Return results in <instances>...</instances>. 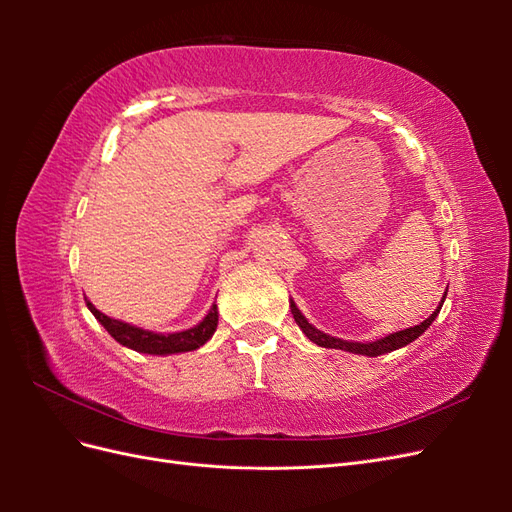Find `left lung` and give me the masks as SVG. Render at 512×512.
<instances>
[{"label": "left lung", "mask_w": 512, "mask_h": 512, "mask_svg": "<svg viewBox=\"0 0 512 512\" xmlns=\"http://www.w3.org/2000/svg\"><path fill=\"white\" fill-rule=\"evenodd\" d=\"M444 299H446V292H444V297H442V301H440L436 312H433L429 318H425L421 324H416V327H410V329H404V331H397V333H389V335H384V337H380V339H374V342H352V339L348 342V339L331 337V335H327V333L318 331V329L314 327V324L307 322V318L301 314V309L297 307V303H294V301H290V312H292V316H294V322L299 324L301 331L305 333V337L309 339V342H314V344L320 346V348H337V350H346V352H352V354L380 356V354H386V352H393V350L404 348V346L412 344L416 337H421V335L431 327V322L436 320V316L440 314Z\"/></svg>", "instance_id": "left-lung-1"}]
</instances>
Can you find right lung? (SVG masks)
Returning <instances> with one entry per match:
<instances>
[{"instance_id":"right-lung-1","label":"right lung","mask_w":512,"mask_h":512,"mask_svg":"<svg viewBox=\"0 0 512 512\" xmlns=\"http://www.w3.org/2000/svg\"><path fill=\"white\" fill-rule=\"evenodd\" d=\"M89 312L96 316V320L108 331L115 342L126 346L130 350L143 352V354H156V356H168V354H179V352H192L200 346H205L213 337L215 329H218V305H211L207 316L194 324L192 329L177 331V333H156L147 331L141 327H134L130 322H121L115 318H108L102 314L96 305L87 301Z\"/></svg>"}]
</instances>
